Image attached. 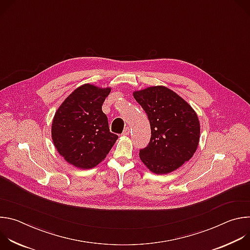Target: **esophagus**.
<instances>
[{
	"label": "esophagus",
	"mask_w": 250,
	"mask_h": 250,
	"mask_svg": "<svg viewBox=\"0 0 250 250\" xmlns=\"http://www.w3.org/2000/svg\"><path fill=\"white\" fill-rule=\"evenodd\" d=\"M130 133V128L128 127V126H126L125 129H124V132H123V134L124 135H128Z\"/></svg>",
	"instance_id": "obj_1"
}]
</instances>
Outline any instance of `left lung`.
Segmentation results:
<instances>
[{
    "label": "left lung",
    "instance_id": "8db88e82",
    "mask_svg": "<svg viewBox=\"0 0 250 250\" xmlns=\"http://www.w3.org/2000/svg\"><path fill=\"white\" fill-rule=\"evenodd\" d=\"M147 115L151 137L139 150L144 164L155 174H167L190 160L200 139V123L192 106L164 86L133 92Z\"/></svg>",
    "mask_w": 250,
    "mask_h": 250
}]
</instances>
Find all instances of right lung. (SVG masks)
<instances>
[{
	"label": "right lung",
	"mask_w": 250,
	"mask_h": 250,
	"mask_svg": "<svg viewBox=\"0 0 250 250\" xmlns=\"http://www.w3.org/2000/svg\"><path fill=\"white\" fill-rule=\"evenodd\" d=\"M111 88L84 84L71 93L55 113L51 135L64 159L80 169H90L104 160L118 135L109 128L102 105Z\"/></svg>",
	"instance_id": "right-lung-1"
}]
</instances>
